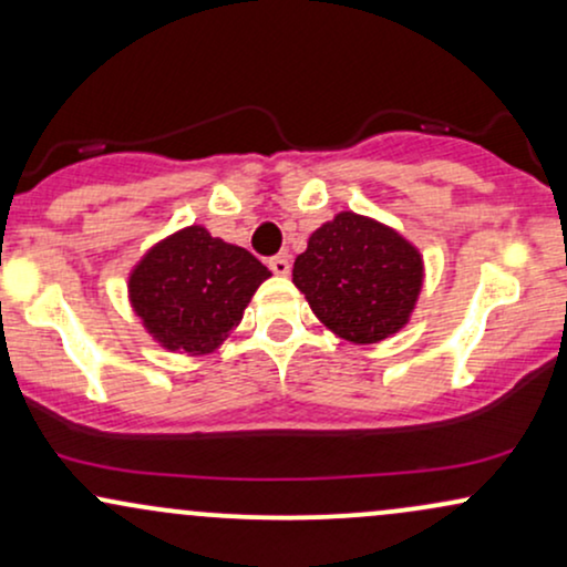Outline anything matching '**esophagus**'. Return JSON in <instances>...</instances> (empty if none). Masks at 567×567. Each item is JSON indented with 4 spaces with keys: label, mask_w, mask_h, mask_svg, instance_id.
<instances>
[{
    "label": "esophagus",
    "mask_w": 567,
    "mask_h": 567,
    "mask_svg": "<svg viewBox=\"0 0 567 567\" xmlns=\"http://www.w3.org/2000/svg\"><path fill=\"white\" fill-rule=\"evenodd\" d=\"M269 269L275 271L277 277H288L290 275V258L285 256V252H279V256L269 258Z\"/></svg>",
    "instance_id": "obj_1"
}]
</instances>
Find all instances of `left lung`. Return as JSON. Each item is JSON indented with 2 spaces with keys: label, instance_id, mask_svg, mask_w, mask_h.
Masks as SVG:
<instances>
[{
  "label": "left lung",
  "instance_id": "8db88e82",
  "mask_svg": "<svg viewBox=\"0 0 567 567\" xmlns=\"http://www.w3.org/2000/svg\"><path fill=\"white\" fill-rule=\"evenodd\" d=\"M292 282L324 328L351 343H375L408 324L424 285V261L389 226L338 213L309 237Z\"/></svg>",
  "mask_w": 567,
  "mask_h": 567
}]
</instances>
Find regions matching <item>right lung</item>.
Masks as SVG:
<instances>
[{"label": "right lung", "mask_w": 567, "mask_h": 567, "mask_svg": "<svg viewBox=\"0 0 567 567\" xmlns=\"http://www.w3.org/2000/svg\"><path fill=\"white\" fill-rule=\"evenodd\" d=\"M271 271L245 247L186 226L154 245L130 275V303L154 341L210 354L229 338Z\"/></svg>", "instance_id": "add662e5"}]
</instances>
